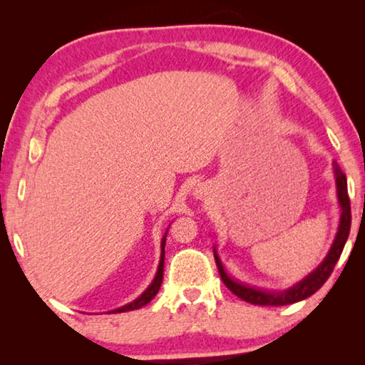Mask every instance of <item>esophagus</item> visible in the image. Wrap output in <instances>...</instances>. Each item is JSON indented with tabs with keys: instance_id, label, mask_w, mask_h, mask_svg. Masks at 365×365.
Masks as SVG:
<instances>
[{
	"instance_id": "34e87169",
	"label": "esophagus",
	"mask_w": 365,
	"mask_h": 365,
	"mask_svg": "<svg viewBox=\"0 0 365 365\" xmlns=\"http://www.w3.org/2000/svg\"><path fill=\"white\" fill-rule=\"evenodd\" d=\"M195 197L196 200H206L207 195H209V187H206V185H197V187L195 188Z\"/></svg>"
}]
</instances>
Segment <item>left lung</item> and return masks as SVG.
Returning a JSON list of instances; mask_svg holds the SVG:
<instances>
[{"label": "left lung", "instance_id": "1", "mask_svg": "<svg viewBox=\"0 0 365 365\" xmlns=\"http://www.w3.org/2000/svg\"><path fill=\"white\" fill-rule=\"evenodd\" d=\"M333 174H335L336 196L339 205V224L335 238H333V243L329 252H327V256L324 257V261L320 262L311 274H307L304 279L296 282L294 285L289 288L280 289V292H267V289H259L255 287L245 285V283H240L237 280H233L232 277H228L224 265H222L217 251L214 248V259L215 264H217L220 279L233 294H237L240 299L257 306H287L309 298V296L316 293L317 289L324 285L327 279L330 277L333 267H335V264L338 262L339 256H341L351 228V205L348 196V182H346V175L343 174L335 160H333Z\"/></svg>", "mask_w": 365, "mask_h": 365}]
</instances>
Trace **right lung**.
<instances>
[{"instance_id":"1","label":"right lung","mask_w":365,"mask_h":365,"mask_svg":"<svg viewBox=\"0 0 365 365\" xmlns=\"http://www.w3.org/2000/svg\"><path fill=\"white\" fill-rule=\"evenodd\" d=\"M169 227H170V225H169ZM168 232H169V228H168V230H165L163 240H160V259H159V265H158L156 277H154V280L151 282V285L148 287V288L145 289V292L141 293V294L138 296V298L135 299V301L128 302V304L122 306V307H119V309H114V311H109V312L117 314V312H128V311H135V309H140V307L146 306L148 302H150V301L154 298V296L158 294L159 288H160V283H163V275H164V256H165L164 248H165V237H168Z\"/></svg>"}]
</instances>
